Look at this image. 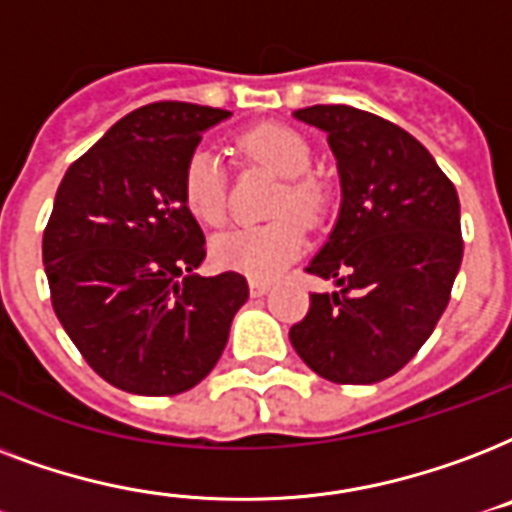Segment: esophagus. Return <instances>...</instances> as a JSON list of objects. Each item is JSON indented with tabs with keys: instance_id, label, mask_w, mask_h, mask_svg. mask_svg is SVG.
<instances>
[{
	"instance_id": "1",
	"label": "esophagus",
	"mask_w": 512,
	"mask_h": 512,
	"mask_svg": "<svg viewBox=\"0 0 512 512\" xmlns=\"http://www.w3.org/2000/svg\"><path fill=\"white\" fill-rule=\"evenodd\" d=\"M248 288H251V296H264L272 288V283H267V280H251Z\"/></svg>"
}]
</instances>
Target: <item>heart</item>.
Instances as JSON below:
<instances>
[{"label": "heart", "mask_w": 512, "mask_h": 512, "mask_svg": "<svg viewBox=\"0 0 512 512\" xmlns=\"http://www.w3.org/2000/svg\"><path fill=\"white\" fill-rule=\"evenodd\" d=\"M237 146L245 157L283 176V186L277 189L269 208L277 219L219 235L213 240V259L229 272L269 280L299 259L307 240L304 221H320L326 213L328 189L320 178L310 176L312 146L299 130L280 122H264L245 130L237 138ZM181 197L186 211L205 227H221L227 221V173L219 154L208 146H194L186 157L181 170Z\"/></svg>", "instance_id": "obj_1"}]
</instances>
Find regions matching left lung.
<instances>
[{
    "label": "left lung",
    "instance_id": "left-lung-1",
    "mask_svg": "<svg viewBox=\"0 0 512 512\" xmlns=\"http://www.w3.org/2000/svg\"><path fill=\"white\" fill-rule=\"evenodd\" d=\"M326 130L342 213L304 272L336 280L291 326L293 350L328 382L398 374L430 339L462 264L459 197L433 154L390 120L342 104L299 109Z\"/></svg>",
    "mask_w": 512,
    "mask_h": 512
}]
</instances>
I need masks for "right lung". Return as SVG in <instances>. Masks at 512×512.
I'll return each mask as SVG.
<instances>
[{
    "instance_id": "obj_1",
    "label": "right lung",
    "mask_w": 512,
    "mask_h": 512,
    "mask_svg": "<svg viewBox=\"0 0 512 512\" xmlns=\"http://www.w3.org/2000/svg\"><path fill=\"white\" fill-rule=\"evenodd\" d=\"M213 106L157 101L125 114L74 160L42 237L53 310L87 366L136 395L192 390L219 363L240 272L194 275L205 235L181 197V170Z\"/></svg>"
}]
</instances>
